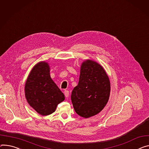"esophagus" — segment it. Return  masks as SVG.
I'll use <instances>...</instances> for the list:
<instances>
[{"mask_svg":"<svg viewBox=\"0 0 149 149\" xmlns=\"http://www.w3.org/2000/svg\"><path fill=\"white\" fill-rule=\"evenodd\" d=\"M64 94H65V97H68L69 96V91L65 90L64 91Z\"/></svg>","mask_w":149,"mask_h":149,"instance_id":"obj_1","label":"esophagus"}]
</instances>
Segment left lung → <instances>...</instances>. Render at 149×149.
Returning <instances> with one entry per match:
<instances>
[{
    "mask_svg": "<svg viewBox=\"0 0 149 149\" xmlns=\"http://www.w3.org/2000/svg\"><path fill=\"white\" fill-rule=\"evenodd\" d=\"M111 84L102 65L87 59L80 68L78 85L71 94V101L75 112L88 118L100 113L109 100Z\"/></svg>",
    "mask_w": 149,
    "mask_h": 149,
    "instance_id": "obj_1",
    "label": "left lung"
}]
</instances>
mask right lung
Masks as SVG:
<instances>
[{
	"label": "right lung",
	"instance_id": "1",
	"mask_svg": "<svg viewBox=\"0 0 149 149\" xmlns=\"http://www.w3.org/2000/svg\"><path fill=\"white\" fill-rule=\"evenodd\" d=\"M24 90L29 105L43 116L53 113L57 105L65 100L63 93L51 78L49 65L45 61L37 63L33 68Z\"/></svg>",
	"mask_w": 149,
	"mask_h": 149
}]
</instances>
